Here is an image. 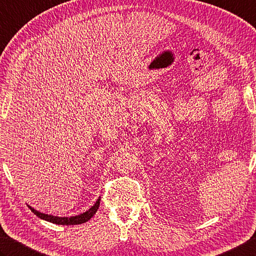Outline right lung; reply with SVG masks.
I'll return each instance as SVG.
<instances>
[{"mask_svg":"<svg viewBox=\"0 0 256 256\" xmlns=\"http://www.w3.org/2000/svg\"><path fill=\"white\" fill-rule=\"evenodd\" d=\"M99 205H100V197L96 202L94 205L89 208L84 213L80 214V215H76V216H71V218H59V216H53V215H48L44 213H41V212H38L36 210L32 208L31 206H28V208H30L33 213H34L38 218H40L48 222H51L53 224H58V225H76V224H82L86 223V222H88L92 216L96 214V212L98 210L99 208Z\"/></svg>","mask_w":256,"mask_h":256,"instance_id":"add662e5","label":"right lung"}]
</instances>
